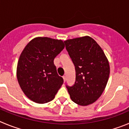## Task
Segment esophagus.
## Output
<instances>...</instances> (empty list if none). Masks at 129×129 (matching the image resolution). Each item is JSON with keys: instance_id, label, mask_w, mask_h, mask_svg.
<instances>
[{"instance_id": "obj_1", "label": "esophagus", "mask_w": 129, "mask_h": 129, "mask_svg": "<svg viewBox=\"0 0 129 129\" xmlns=\"http://www.w3.org/2000/svg\"><path fill=\"white\" fill-rule=\"evenodd\" d=\"M63 81L65 82V81H66V76H63Z\"/></svg>"}]
</instances>
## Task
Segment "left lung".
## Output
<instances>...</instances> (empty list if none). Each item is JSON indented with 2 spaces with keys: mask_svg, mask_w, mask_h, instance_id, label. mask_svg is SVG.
<instances>
[{
  "mask_svg": "<svg viewBox=\"0 0 129 129\" xmlns=\"http://www.w3.org/2000/svg\"><path fill=\"white\" fill-rule=\"evenodd\" d=\"M64 43L76 70L74 84L66 85L71 99L80 106L92 104L102 95L108 83L110 73L108 58L89 36L68 39Z\"/></svg>",
  "mask_w": 129,
  "mask_h": 129,
  "instance_id": "left-lung-1",
  "label": "left lung"
}]
</instances>
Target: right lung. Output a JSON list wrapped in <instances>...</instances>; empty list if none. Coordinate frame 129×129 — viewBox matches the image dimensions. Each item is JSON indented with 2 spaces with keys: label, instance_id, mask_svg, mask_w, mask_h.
Segmentation results:
<instances>
[{
  "label": "right lung",
  "instance_id": "right-lung-1",
  "mask_svg": "<svg viewBox=\"0 0 129 129\" xmlns=\"http://www.w3.org/2000/svg\"><path fill=\"white\" fill-rule=\"evenodd\" d=\"M63 48L62 40L39 37L23 49L16 76L21 90L31 101L44 104L55 98L63 79L58 75L53 60Z\"/></svg>",
  "mask_w": 129,
  "mask_h": 129
}]
</instances>
